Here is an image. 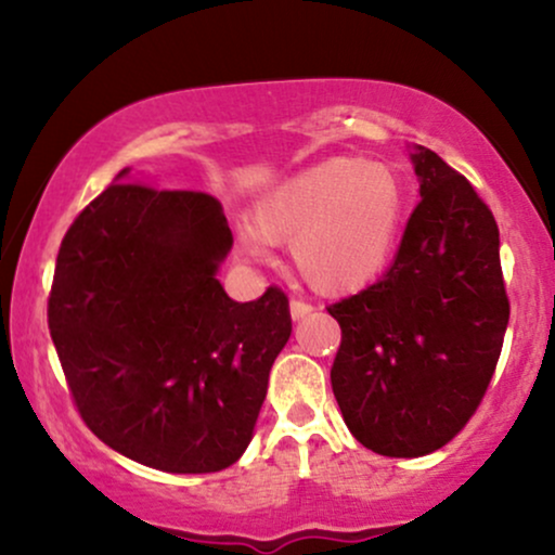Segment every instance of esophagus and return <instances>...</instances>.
<instances>
[{
  "mask_svg": "<svg viewBox=\"0 0 555 555\" xmlns=\"http://www.w3.org/2000/svg\"><path fill=\"white\" fill-rule=\"evenodd\" d=\"M289 313H292V318H295V321H299V318L313 313V305L302 302V299H292V302H289Z\"/></svg>",
  "mask_w": 555,
  "mask_h": 555,
  "instance_id": "obj_1",
  "label": "esophagus"
}]
</instances>
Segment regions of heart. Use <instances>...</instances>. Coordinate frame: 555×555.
I'll return each mask as SVG.
<instances>
[{"mask_svg": "<svg viewBox=\"0 0 555 555\" xmlns=\"http://www.w3.org/2000/svg\"><path fill=\"white\" fill-rule=\"evenodd\" d=\"M406 214L404 180L380 158L336 156L286 177L256 206V229L242 250L271 260L273 245H292L302 282L318 295L362 292L386 271Z\"/></svg>", "mask_w": 555, "mask_h": 555, "instance_id": "heart-1", "label": "heart"}]
</instances>
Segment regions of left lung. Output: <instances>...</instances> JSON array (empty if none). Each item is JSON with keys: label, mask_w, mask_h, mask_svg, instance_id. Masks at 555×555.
I'll return each instance as SVG.
<instances>
[{"label": "left lung", "mask_w": 555, "mask_h": 555, "mask_svg": "<svg viewBox=\"0 0 555 555\" xmlns=\"http://www.w3.org/2000/svg\"><path fill=\"white\" fill-rule=\"evenodd\" d=\"M417 208L391 269L358 295L328 305L341 344L331 388L352 436L384 456L441 449L486 397L508 297L499 224L475 188L417 145Z\"/></svg>", "instance_id": "8db88e82"}]
</instances>
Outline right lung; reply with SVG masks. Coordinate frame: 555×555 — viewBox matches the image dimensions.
Returning <instances> with one entry per match:
<instances>
[{
    "label": "right lung",
    "instance_id": "right-lung-1",
    "mask_svg": "<svg viewBox=\"0 0 555 555\" xmlns=\"http://www.w3.org/2000/svg\"><path fill=\"white\" fill-rule=\"evenodd\" d=\"M114 184L82 208L56 256L49 331L82 423L162 473H219L242 456L289 299L234 302L216 273L232 250L221 203L193 190Z\"/></svg>",
    "mask_w": 555,
    "mask_h": 555
}]
</instances>
